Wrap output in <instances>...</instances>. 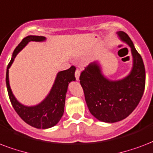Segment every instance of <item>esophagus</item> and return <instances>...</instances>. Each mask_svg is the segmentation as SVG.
Segmentation results:
<instances>
[{"label":"esophagus","instance_id":"obj_1","mask_svg":"<svg viewBox=\"0 0 153 153\" xmlns=\"http://www.w3.org/2000/svg\"><path fill=\"white\" fill-rule=\"evenodd\" d=\"M80 74V71L79 70V69H76L75 72V77H76V80H79Z\"/></svg>","mask_w":153,"mask_h":153}]
</instances>
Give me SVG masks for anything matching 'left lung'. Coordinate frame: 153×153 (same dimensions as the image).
Listing matches in <instances>:
<instances>
[{"mask_svg": "<svg viewBox=\"0 0 153 153\" xmlns=\"http://www.w3.org/2000/svg\"><path fill=\"white\" fill-rule=\"evenodd\" d=\"M117 34L131 48L133 66L129 75L112 81L104 76L99 65L94 62L88 65L80 76L89 112L97 120L107 123L128 117L141 100L145 87V68L141 56L128 34L122 31Z\"/></svg>", "mask_w": 153, "mask_h": 153, "instance_id": "8db88e82", "label": "left lung"}]
</instances>
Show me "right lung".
<instances>
[{
    "instance_id": "right-lung-1",
    "label": "right lung",
    "mask_w": 153,
    "mask_h": 153,
    "mask_svg": "<svg viewBox=\"0 0 153 153\" xmlns=\"http://www.w3.org/2000/svg\"><path fill=\"white\" fill-rule=\"evenodd\" d=\"M45 40V36H28L25 37L13 51V56L8 65L6 71L7 90L9 100L16 113L28 125L36 128L43 129L53 127L57 124L63 116L68 85L72 80H76V68L74 66H71L68 69L59 72L50 93H48L45 99L39 105L31 107L21 105V103L17 101L12 93L9 86V68L13 62L14 58L16 57L17 53L29 41H43Z\"/></svg>"
}]
</instances>
